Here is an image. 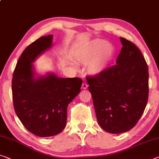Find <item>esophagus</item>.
<instances>
[{
    "mask_svg": "<svg viewBox=\"0 0 159 159\" xmlns=\"http://www.w3.org/2000/svg\"><path fill=\"white\" fill-rule=\"evenodd\" d=\"M87 87H88V85H87V83L86 82H83L82 84V89H87Z\"/></svg>",
    "mask_w": 159,
    "mask_h": 159,
    "instance_id": "esophagus-1",
    "label": "esophagus"
}]
</instances>
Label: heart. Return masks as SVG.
<instances>
[{"label":"heart","instance_id":"heart-1","mask_svg":"<svg viewBox=\"0 0 159 159\" xmlns=\"http://www.w3.org/2000/svg\"><path fill=\"white\" fill-rule=\"evenodd\" d=\"M114 46L97 39L77 51L75 59L77 63L87 65L88 71L93 75H98L104 72L114 57Z\"/></svg>","mask_w":159,"mask_h":159}]
</instances>
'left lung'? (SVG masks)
Listing matches in <instances>:
<instances>
[{"label": "left lung", "mask_w": 159, "mask_h": 159, "mask_svg": "<svg viewBox=\"0 0 159 159\" xmlns=\"http://www.w3.org/2000/svg\"><path fill=\"white\" fill-rule=\"evenodd\" d=\"M115 65L87 77L97 121L104 131L120 134L132 129L143 113L148 97V72L139 49L120 38Z\"/></svg>", "instance_id": "left-lung-1"}]
</instances>
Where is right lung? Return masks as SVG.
Wrapping results in <instances>:
<instances>
[{"label":"right lung","mask_w":159,"mask_h":159,"mask_svg":"<svg viewBox=\"0 0 159 159\" xmlns=\"http://www.w3.org/2000/svg\"><path fill=\"white\" fill-rule=\"evenodd\" d=\"M52 37L43 36L25 49L12 79L15 111L30 132L41 137L57 135L65 129L67 106L82 84L80 78L58 77L53 73L35 76L33 63L52 47Z\"/></svg>","instance_id":"obj_1"}]
</instances>
